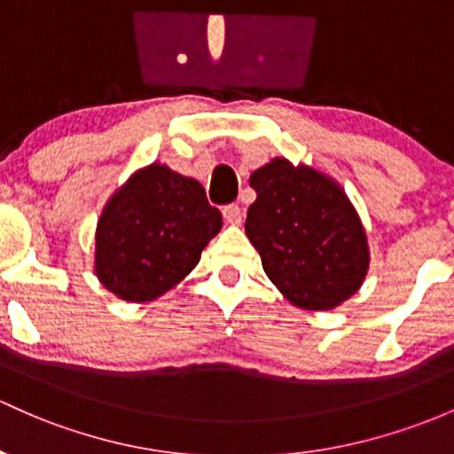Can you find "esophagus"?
Returning a JSON list of instances; mask_svg holds the SVG:
<instances>
[{"label":"esophagus","instance_id":"obj_1","mask_svg":"<svg viewBox=\"0 0 454 454\" xmlns=\"http://www.w3.org/2000/svg\"><path fill=\"white\" fill-rule=\"evenodd\" d=\"M223 216H225V221L229 223V225H240L242 223V216H245V214H242V207L240 206H225L223 207Z\"/></svg>","mask_w":454,"mask_h":454}]
</instances>
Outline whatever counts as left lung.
<instances>
[{
	"instance_id": "1",
	"label": "left lung",
	"mask_w": 454,
	"mask_h": 454,
	"mask_svg": "<svg viewBox=\"0 0 454 454\" xmlns=\"http://www.w3.org/2000/svg\"><path fill=\"white\" fill-rule=\"evenodd\" d=\"M245 231L277 290L301 309L342 305L370 266L365 229L348 194L323 170L272 158L253 170Z\"/></svg>"
}]
</instances>
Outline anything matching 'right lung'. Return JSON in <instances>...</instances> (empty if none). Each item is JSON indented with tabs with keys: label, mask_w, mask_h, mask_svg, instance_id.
I'll use <instances>...</instances> for the list:
<instances>
[{
	"label": "right lung",
	"mask_w": 454,
	"mask_h": 454,
	"mask_svg": "<svg viewBox=\"0 0 454 454\" xmlns=\"http://www.w3.org/2000/svg\"><path fill=\"white\" fill-rule=\"evenodd\" d=\"M221 227L197 179L160 162L134 170L97 221V279L121 301L149 303L192 272Z\"/></svg>",
	"instance_id": "1"
}]
</instances>
